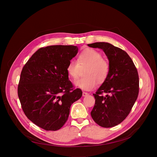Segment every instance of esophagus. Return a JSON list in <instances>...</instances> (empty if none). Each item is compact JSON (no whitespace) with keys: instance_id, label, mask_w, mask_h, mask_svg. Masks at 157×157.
I'll return each instance as SVG.
<instances>
[{"instance_id":"esophagus-1","label":"esophagus","mask_w":157,"mask_h":157,"mask_svg":"<svg viewBox=\"0 0 157 157\" xmlns=\"http://www.w3.org/2000/svg\"><path fill=\"white\" fill-rule=\"evenodd\" d=\"M88 95H89V94L86 92H85V91L82 92V97H87Z\"/></svg>"}]
</instances>
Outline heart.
Returning <instances> with one entry per match:
<instances>
[{"mask_svg":"<svg viewBox=\"0 0 157 157\" xmlns=\"http://www.w3.org/2000/svg\"><path fill=\"white\" fill-rule=\"evenodd\" d=\"M87 66L85 71L86 77L80 78L74 82V85L83 90L90 91L95 88L97 81L103 83L109 75V64L102 58L100 52L93 48L83 50L78 56V62L71 59L66 67L67 75L75 79L78 78L80 67Z\"/></svg>","mask_w":157,"mask_h":157,"instance_id":"obj_1","label":"heart"}]
</instances>
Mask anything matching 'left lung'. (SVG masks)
<instances>
[{
    "mask_svg": "<svg viewBox=\"0 0 157 157\" xmlns=\"http://www.w3.org/2000/svg\"><path fill=\"white\" fill-rule=\"evenodd\" d=\"M101 49L109 61V75L93 96L95 104L91 112L93 121L103 128H112L128 116L139 93L138 71L129 55L107 42L88 44ZM105 93L106 95H101Z\"/></svg>",
    "mask_w": 157,
    "mask_h": 157,
    "instance_id": "1",
    "label": "left lung"
}]
</instances>
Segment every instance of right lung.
Returning a JSON list of instances; mask_svg holds the SVG:
<instances>
[{
  "mask_svg": "<svg viewBox=\"0 0 157 157\" xmlns=\"http://www.w3.org/2000/svg\"><path fill=\"white\" fill-rule=\"evenodd\" d=\"M73 45H52L38 49L21 73L18 97L26 116L47 131H57L67 121L70 107L82 97L74 90L66 67L78 54Z\"/></svg>",
  "mask_w": 157,
  "mask_h": 157,
  "instance_id": "add662e5",
  "label": "right lung"
}]
</instances>
